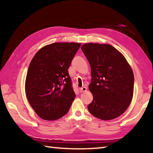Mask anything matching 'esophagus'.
Returning a JSON list of instances; mask_svg holds the SVG:
<instances>
[{
    "mask_svg": "<svg viewBox=\"0 0 153 153\" xmlns=\"http://www.w3.org/2000/svg\"><path fill=\"white\" fill-rule=\"evenodd\" d=\"M87 88L85 87H82V88H79V91L81 93L85 92V91H87Z\"/></svg>",
    "mask_w": 153,
    "mask_h": 153,
    "instance_id": "34e87169",
    "label": "esophagus"
}]
</instances>
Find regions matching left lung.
Instances as JSON below:
<instances>
[{
  "instance_id": "obj_1",
  "label": "left lung",
  "mask_w": 153,
  "mask_h": 153,
  "mask_svg": "<svg viewBox=\"0 0 153 153\" xmlns=\"http://www.w3.org/2000/svg\"><path fill=\"white\" fill-rule=\"evenodd\" d=\"M82 50L91 70L89 89L93 99L87 106L96 118L110 120L121 116L134 95V76L120 51L109 44L89 43Z\"/></svg>"
}]
</instances>
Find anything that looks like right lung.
<instances>
[{"label":"right lung","instance_id":"1","mask_svg":"<svg viewBox=\"0 0 153 153\" xmlns=\"http://www.w3.org/2000/svg\"><path fill=\"white\" fill-rule=\"evenodd\" d=\"M78 43H54L37 51L28 68L25 95L35 113L45 120H56L69 111L75 93L68 74Z\"/></svg>","mask_w":153,"mask_h":153}]
</instances>
